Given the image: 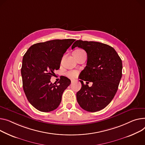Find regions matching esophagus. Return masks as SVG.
<instances>
[{
    "instance_id": "1",
    "label": "esophagus",
    "mask_w": 145,
    "mask_h": 145,
    "mask_svg": "<svg viewBox=\"0 0 145 145\" xmlns=\"http://www.w3.org/2000/svg\"><path fill=\"white\" fill-rule=\"evenodd\" d=\"M76 82V80H75V79H71V83H74Z\"/></svg>"
}]
</instances>
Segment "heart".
<instances>
[{"label":"heart","mask_w":145,"mask_h":145,"mask_svg":"<svg viewBox=\"0 0 145 145\" xmlns=\"http://www.w3.org/2000/svg\"><path fill=\"white\" fill-rule=\"evenodd\" d=\"M83 50H76L74 51H82ZM67 76H69L71 78H74V77L77 75V72L74 71H69L67 72Z\"/></svg>","instance_id":"obj_1"}]
</instances>
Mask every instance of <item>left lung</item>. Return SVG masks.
<instances>
[{
    "label": "left lung",
    "instance_id": "obj_1",
    "mask_svg": "<svg viewBox=\"0 0 145 145\" xmlns=\"http://www.w3.org/2000/svg\"><path fill=\"white\" fill-rule=\"evenodd\" d=\"M77 46L88 55L86 66L79 76L82 86L76 94L77 101L87 111H99L107 107L117 91L122 78V60L116 51L107 44L77 40L72 49ZM83 80L93 82L92 86L84 85Z\"/></svg>",
    "mask_w": 145,
    "mask_h": 145
}]
</instances>
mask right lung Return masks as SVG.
I'll use <instances>...</instances> for the list:
<instances>
[{
    "label": "right lung",
    "mask_w": 145,
    "mask_h": 145,
    "mask_svg": "<svg viewBox=\"0 0 145 145\" xmlns=\"http://www.w3.org/2000/svg\"><path fill=\"white\" fill-rule=\"evenodd\" d=\"M75 41L74 39L54 40L37 43L24 54L21 73L23 87L28 101L42 112H50L59 105L65 90L71 80L63 76L58 85L50 79L58 70L63 54Z\"/></svg>",
    "instance_id": "add662e5"
}]
</instances>
